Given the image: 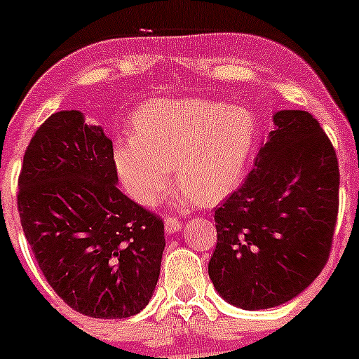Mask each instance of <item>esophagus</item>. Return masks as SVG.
I'll list each match as a JSON object with an SVG mask.
<instances>
[{
    "mask_svg": "<svg viewBox=\"0 0 359 359\" xmlns=\"http://www.w3.org/2000/svg\"><path fill=\"white\" fill-rule=\"evenodd\" d=\"M180 229H182V222H180V219H177V217H166L165 219L166 234H173Z\"/></svg>",
    "mask_w": 359,
    "mask_h": 359,
    "instance_id": "1",
    "label": "esophagus"
}]
</instances>
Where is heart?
<instances>
[{
    "label": "heart",
    "instance_id": "b5f03b06",
    "mask_svg": "<svg viewBox=\"0 0 359 359\" xmlns=\"http://www.w3.org/2000/svg\"><path fill=\"white\" fill-rule=\"evenodd\" d=\"M133 137L114 144V166L126 193L154 205L175 180L184 201L213 205L240 186L257 140L243 106L212 99L149 100L133 114Z\"/></svg>",
    "mask_w": 359,
    "mask_h": 359
}]
</instances>
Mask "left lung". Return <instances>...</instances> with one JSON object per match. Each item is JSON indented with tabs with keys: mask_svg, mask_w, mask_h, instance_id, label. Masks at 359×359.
Masks as SVG:
<instances>
[{
	"mask_svg": "<svg viewBox=\"0 0 359 359\" xmlns=\"http://www.w3.org/2000/svg\"><path fill=\"white\" fill-rule=\"evenodd\" d=\"M240 189L215 210L213 287L241 309H269L306 290L330 257L339 161L307 111H278Z\"/></svg>",
	"mask_w": 359,
	"mask_h": 359,
	"instance_id": "8db88e82",
	"label": "left lung"
}]
</instances>
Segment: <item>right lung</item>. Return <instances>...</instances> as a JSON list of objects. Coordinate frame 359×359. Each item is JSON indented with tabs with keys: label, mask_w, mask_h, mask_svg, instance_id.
I'll return each mask as SVG.
<instances>
[{
	"label": "right lung",
	"mask_w": 359,
	"mask_h": 359,
	"mask_svg": "<svg viewBox=\"0 0 359 359\" xmlns=\"http://www.w3.org/2000/svg\"><path fill=\"white\" fill-rule=\"evenodd\" d=\"M112 140L81 111L50 116L19 175L20 222L41 273L78 313L121 320L156 288L165 226L116 187Z\"/></svg>",
	"instance_id": "obj_1"
}]
</instances>
